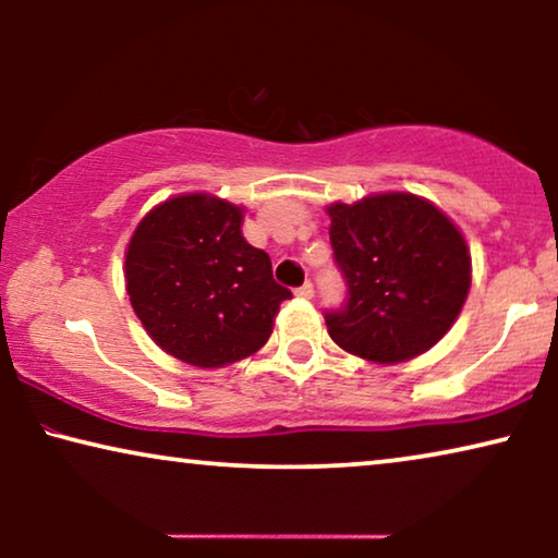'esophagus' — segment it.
Returning a JSON list of instances; mask_svg holds the SVG:
<instances>
[{"label": "esophagus", "mask_w": 558, "mask_h": 558, "mask_svg": "<svg viewBox=\"0 0 558 558\" xmlns=\"http://www.w3.org/2000/svg\"><path fill=\"white\" fill-rule=\"evenodd\" d=\"M300 300H312V294H315V287H312V281H304V284L296 289L294 292Z\"/></svg>", "instance_id": "esophagus-1"}]
</instances>
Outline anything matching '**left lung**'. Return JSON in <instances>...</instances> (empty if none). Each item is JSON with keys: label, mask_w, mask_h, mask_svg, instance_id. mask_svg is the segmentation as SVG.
Instances as JSON below:
<instances>
[{"label": "left lung", "mask_w": 558, "mask_h": 558, "mask_svg": "<svg viewBox=\"0 0 558 558\" xmlns=\"http://www.w3.org/2000/svg\"><path fill=\"white\" fill-rule=\"evenodd\" d=\"M330 243L348 300L325 312L330 338L373 363H403L445 338L468 300L470 248L452 220L411 193L332 203Z\"/></svg>", "instance_id": "obj_1"}]
</instances>
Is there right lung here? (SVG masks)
Instances as JSON below:
<instances>
[{"instance_id": "right-lung-1", "label": "right lung", "mask_w": 558, "mask_h": 558, "mask_svg": "<svg viewBox=\"0 0 558 558\" xmlns=\"http://www.w3.org/2000/svg\"><path fill=\"white\" fill-rule=\"evenodd\" d=\"M243 210L208 193L178 195L140 220L126 246L129 302L165 353L220 368L269 340L292 292L241 233Z\"/></svg>"}]
</instances>
